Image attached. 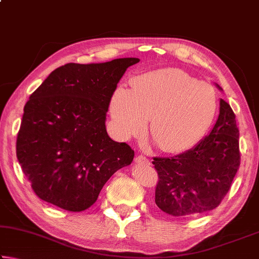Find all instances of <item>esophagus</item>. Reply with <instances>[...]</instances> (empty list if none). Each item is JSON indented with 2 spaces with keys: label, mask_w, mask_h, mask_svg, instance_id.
I'll use <instances>...</instances> for the list:
<instances>
[{
  "label": "esophagus",
  "mask_w": 259,
  "mask_h": 259,
  "mask_svg": "<svg viewBox=\"0 0 259 259\" xmlns=\"http://www.w3.org/2000/svg\"><path fill=\"white\" fill-rule=\"evenodd\" d=\"M135 161L137 162V163H142V164H150V160L147 159L146 156H144L143 154H140V155H137L135 157Z\"/></svg>",
  "instance_id": "obj_1"
}]
</instances>
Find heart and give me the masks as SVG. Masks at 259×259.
Masks as SVG:
<instances>
[{
	"label": "heart",
	"mask_w": 259,
	"mask_h": 259,
	"mask_svg": "<svg viewBox=\"0 0 259 259\" xmlns=\"http://www.w3.org/2000/svg\"><path fill=\"white\" fill-rule=\"evenodd\" d=\"M114 93L111 114L120 137L147 134L162 152L182 153L199 143L216 116L217 95L207 82L182 69L164 68L143 74Z\"/></svg>",
	"instance_id": "obj_1"
}]
</instances>
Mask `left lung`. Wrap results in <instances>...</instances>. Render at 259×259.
Wrapping results in <instances>:
<instances>
[{"label": "left lung", "mask_w": 259, "mask_h": 259, "mask_svg": "<svg viewBox=\"0 0 259 259\" xmlns=\"http://www.w3.org/2000/svg\"><path fill=\"white\" fill-rule=\"evenodd\" d=\"M240 160L235 114L221 99L216 124L198 145L172 157H153L156 205L174 217L210 211L230 191Z\"/></svg>", "instance_id": "left-lung-1"}]
</instances>
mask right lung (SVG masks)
Instances as JSON below:
<instances>
[{"label": "right lung", "mask_w": 259, "mask_h": 259, "mask_svg": "<svg viewBox=\"0 0 259 259\" xmlns=\"http://www.w3.org/2000/svg\"><path fill=\"white\" fill-rule=\"evenodd\" d=\"M138 61L69 63L51 72L30 95L16 151L41 200L83 211L97 201L109 177L133 162L134 150L109 138L105 120L117 83Z\"/></svg>", "instance_id": "right-lung-1"}]
</instances>
